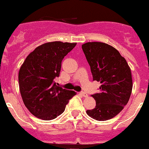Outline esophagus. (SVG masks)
<instances>
[{"label": "esophagus", "mask_w": 149, "mask_h": 149, "mask_svg": "<svg viewBox=\"0 0 149 149\" xmlns=\"http://www.w3.org/2000/svg\"><path fill=\"white\" fill-rule=\"evenodd\" d=\"M79 94L81 95H82V96H84V97H87L88 96V94L86 93H85V92H81Z\"/></svg>", "instance_id": "obj_1"}]
</instances>
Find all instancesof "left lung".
Instances as JSON below:
<instances>
[{
    "instance_id": "left-lung-1",
    "label": "left lung",
    "mask_w": 149,
    "mask_h": 149,
    "mask_svg": "<svg viewBox=\"0 0 149 149\" xmlns=\"http://www.w3.org/2000/svg\"><path fill=\"white\" fill-rule=\"evenodd\" d=\"M82 49L91 67L93 81H100V92L92 95L95 107L86 113L97 120L113 118L127 104L133 82L126 59L115 48L101 42H88Z\"/></svg>"
}]
</instances>
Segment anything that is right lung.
Returning a JSON list of instances; mask_svg holds the SVG:
<instances>
[{"label":"right lung","mask_w":149,"mask_h":149,"mask_svg":"<svg viewBox=\"0 0 149 149\" xmlns=\"http://www.w3.org/2000/svg\"><path fill=\"white\" fill-rule=\"evenodd\" d=\"M76 43L48 42L38 46L26 57L18 73L21 95L26 107L34 116L49 120L65 111L76 94L57 86L54 79L60 74L61 62Z\"/></svg>","instance_id":"add662e5"}]
</instances>
